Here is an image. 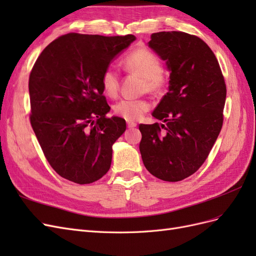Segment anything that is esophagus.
Here are the masks:
<instances>
[{
	"mask_svg": "<svg viewBox=\"0 0 256 256\" xmlns=\"http://www.w3.org/2000/svg\"><path fill=\"white\" fill-rule=\"evenodd\" d=\"M127 127L128 128H134L136 127V122H127Z\"/></svg>",
	"mask_w": 256,
	"mask_h": 256,
	"instance_id": "1",
	"label": "esophagus"
}]
</instances>
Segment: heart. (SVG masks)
Here are the masks:
<instances>
[{
	"label": "heart",
	"instance_id": "1",
	"mask_svg": "<svg viewBox=\"0 0 256 256\" xmlns=\"http://www.w3.org/2000/svg\"><path fill=\"white\" fill-rule=\"evenodd\" d=\"M127 70L136 72L144 78V88L157 92L164 85V76L161 72V62L156 54L148 49L141 48L131 52L122 60ZM100 83L108 96L115 97L120 86V76L112 66L106 67L100 76ZM150 109V104L145 99H122L113 106L114 113L120 118L132 122L140 120Z\"/></svg>",
	"mask_w": 256,
	"mask_h": 256
}]
</instances>
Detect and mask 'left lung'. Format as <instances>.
I'll list each match as a JSON object with an SVG mask.
<instances>
[{
	"label": "left lung",
	"mask_w": 256,
	"mask_h": 256,
	"mask_svg": "<svg viewBox=\"0 0 256 256\" xmlns=\"http://www.w3.org/2000/svg\"><path fill=\"white\" fill-rule=\"evenodd\" d=\"M150 47L166 62L168 92L152 112L164 125L138 126L143 164L164 182H180L204 164L223 125L226 85L212 49L184 32H159Z\"/></svg>",
	"instance_id": "obj_1"
}]
</instances>
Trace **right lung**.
I'll use <instances>...</instances> for the list:
<instances>
[{"instance_id":"right-lung-1","label":"right lung","mask_w":256,"mask_h":256,"mask_svg":"<svg viewBox=\"0 0 256 256\" xmlns=\"http://www.w3.org/2000/svg\"><path fill=\"white\" fill-rule=\"evenodd\" d=\"M136 36L69 33L44 49L28 79L30 122L49 164L79 184L109 171L126 122L112 116L100 76Z\"/></svg>"}]
</instances>
